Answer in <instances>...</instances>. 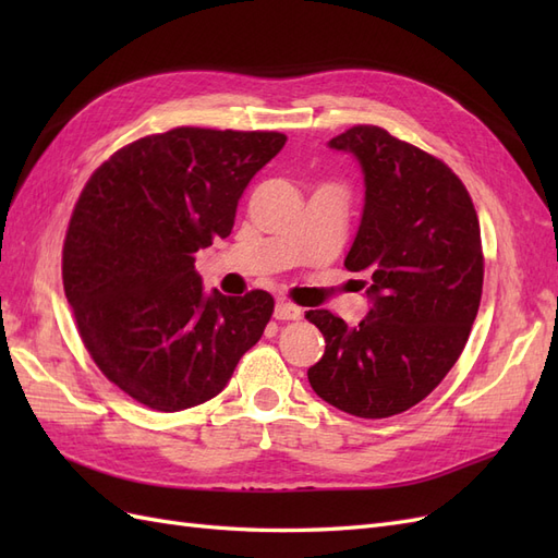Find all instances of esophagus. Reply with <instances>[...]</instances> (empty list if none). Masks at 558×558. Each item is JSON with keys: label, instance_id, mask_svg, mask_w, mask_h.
Segmentation results:
<instances>
[{"label": "esophagus", "instance_id": "1", "mask_svg": "<svg viewBox=\"0 0 558 558\" xmlns=\"http://www.w3.org/2000/svg\"><path fill=\"white\" fill-rule=\"evenodd\" d=\"M275 318H279V320H298V318H302V310L291 305V302L279 300L277 305H275Z\"/></svg>", "mask_w": 558, "mask_h": 558}]
</instances>
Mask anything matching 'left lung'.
Returning a JSON list of instances; mask_svg holds the SVG:
<instances>
[{"label": "left lung", "mask_w": 558, "mask_h": 558, "mask_svg": "<svg viewBox=\"0 0 558 558\" xmlns=\"http://www.w3.org/2000/svg\"><path fill=\"white\" fill-rule=\"evenodd\" d=\"M359 160L365 205L344 267L373 307L349 328L328 310L305 318L326 340L307 369L318 398L361 418L414 408L459 361L477 316L484 256L477 211L449 167L377 125L328 142Z\"/></svg>", "instance_id": "1"}]
</instances>
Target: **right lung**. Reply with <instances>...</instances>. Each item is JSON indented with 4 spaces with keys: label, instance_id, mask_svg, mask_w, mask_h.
<instances>
[{
    "label": "right lung",
    "instance_id": "1",
    "mask_svg": "<svg viewBox=\"0 0 558 558\" xmlns=\"http://www.w3.org/2000/svg\"><path fill=\"white\" fill-rule=\"evenodd\" d=\"M279 132L174 128L128 144L83 189L62 248L64 295L105 377L158 412L218 396L275 310L265 291L205 293L195 253L226 240Z\"/></svg>",
    "mask_w": 558,
    "mask_h": 558
}]
</instances>
